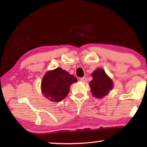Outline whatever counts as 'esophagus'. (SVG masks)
Listing matches in <instances>:
<instances>
[{
	"mask_svg": "<svg viewBox=\"0 0 147 147\" xmlns=\"http://www.w3.org/2000/svg\"><path fill=\"white\" fill-rule=\"evenodd\" d=\"M80 80L81 82H87V78L86 77H82V78H81L80 79Z\"/></svg>",
	"mask_w": 147,
	"mask_h": 147,
	"instance_id": "34e87169",
	"label": "esophagus"
}]
</instances>
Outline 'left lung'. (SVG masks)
Returning a JSON list of instances; mask_svg holds the SVG:
<instances>
[{"label": "left lung", "mask_w": 147, "mask_h": 147, "mask_svg": "<svg viewBox=\"0 0 147 147\" xmlns=\"http://www.w3.org/2000/svg\"><path fill=\"white\" fill-rule=\"evenodd\" d=\"M93 79L89 83L92 94L100 98L106 95L113 88V82L106 75L102 69H96L91 74Z\"/></svg>", "instance_id": "obj_1"}]
</instances>
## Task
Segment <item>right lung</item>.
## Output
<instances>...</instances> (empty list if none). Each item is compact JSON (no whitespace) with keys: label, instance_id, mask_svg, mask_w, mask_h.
I'll list each match as a JSON object with an SVG mask.
<instances>
[{"label":"right lung","instance_id":"obj_1","mask_svg":"<svg viewBox=\"0 0 147 147\" xmlns=\"http://www.w3.org/2000/svg\"><path fill=\"white\" fill-rule=\"evenodd\" d=\"M76 82V77L57 68L45 74L41 82L42 93L51 101L59 102L67 95L71 84Z\"/></svg>","mask_w":147,"mask_h":147}]
</instances>
